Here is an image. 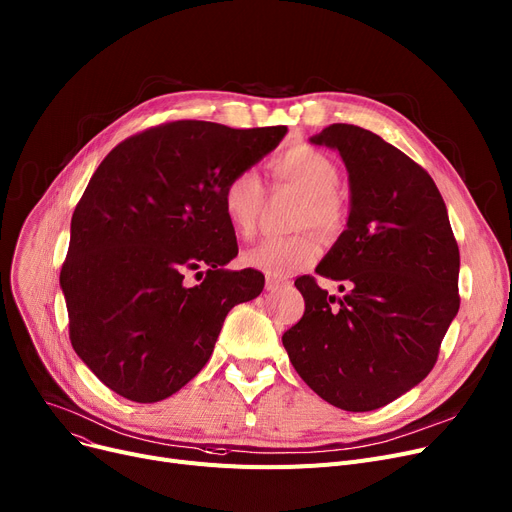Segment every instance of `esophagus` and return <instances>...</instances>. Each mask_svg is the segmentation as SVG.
<instances>
[{
  "mask_svg": "<svg viewBox=\"0 0 512 512\" xmlns=\"http://www.w3.org/2000/svg\"><path fill=\"white\" fill-rule=\"evenodd\" d=\"M282 286H284V280H278V278H267V282H265V290H270V292H274Z\"/></svg>",
  "mask_w": 512,
  "mask_h": 512,
  "instance_id": "1",
  "label": "esophagus"
}]
</instances>
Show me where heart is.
I'll return each mask as SVG.
<instances>
[{
  "instance_id": "b5f03b06",
  "label": "heart",
  "mask_w": 512,
  "mask_h": 512,
  "mask_svg": "<svg viewBox=\"0 0 512 512\" xmlns=\"http://www.w3.org/2000/svg\"><path fill=\"white\" fill-rule=\"evenodd\" d=\"M272 172L278 184L303 193L292 215V228L301 232L259 240L242 255V263L265 276L282 278L309 267L321 255L317 234L303 228H315L321 236L336 238L344 226V209L336 195L340 168L328 153L311 145L292 147L272 161ZM263 199L265 188L253 168L238 170L224 184L222 209L226 222L240 238L255 232Z\"/></svg>"
}]
</instances>
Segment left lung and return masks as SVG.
<instances>
[{"label":"left lung","mask_w":512,"mask_h":512,"mask_svg":"<svg viewBox=\"0 0 512 512\" xmlns=\"http://www.w3.org/2000/svg\"><path fill=\"white\" fill-rule=\"evenodd\" d=\"M311 143L336 149L348 170L346 230L315 270L344 297L297 278L305 313L282 344L315 394L342 411H373L434 369L461 305L459 245L436 182L409 155L353 124H332Z\"/></svg>","instance_id":"left-lung-1"}]
</instances>
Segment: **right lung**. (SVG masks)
<instances>
[{"label": "right lung", "mask_w": 512, "mask_h": 512, "mask_svg": "<svg viewBox=\"0 0 512 512\" xmlns=\"http://www.w3.org/2000/svg\"><path fill=\"white\" fill-rule=\"evenodd\" d=\"M286 130L176 120L101 161L72 213L60 286L72 348L107 388L134 402L172 396L209 361L228 311L259 297L261 272L224 267L238 245L222 191Z\"/></svg>", "instance_id": "obj_1"}]
</instances>
